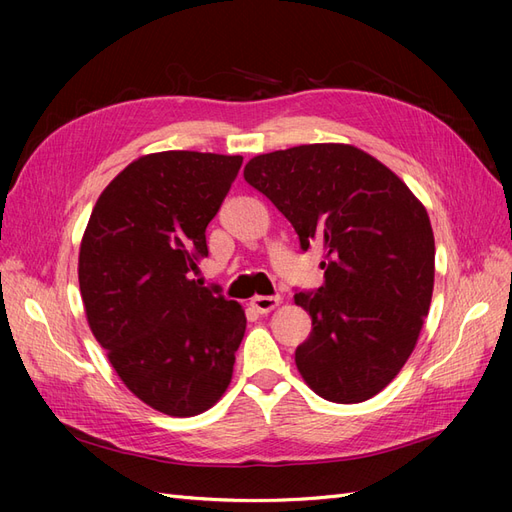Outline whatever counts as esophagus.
Instances as JSON below:
<instances>
[{
    "label": "esophagus",
    "mask_w": 512,
    "mask_h": 512,
    "mask_svg": "<svg viewBox=\"0 0 512 512\" xmlns=\"http://www.w3.org/2000/svg\"><path fill=\"white\" fill-rule=\"evenodd\" d=\"M280 303H282L280 297H254L252 299V307L258 314H269L271 309H275Z\"/></svg>",
    "instance_id": "obj_1"
}]
</instances>
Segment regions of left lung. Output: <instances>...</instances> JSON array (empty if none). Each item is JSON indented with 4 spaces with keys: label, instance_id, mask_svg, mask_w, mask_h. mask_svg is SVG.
Returning a JSON list of instances; mask_svg holds the SVG:
<instances>
[{
    "label": "left lung",
    "instance_id": "left-lung-1",
    "mask_svg": "<svg viewBox=\"0 0 512 512\" xmlns=\"http://www.w3.org/2000/svg\"><path fill=\"white\" fill-rule=\"evenodd\" d=\"M245 181L282 211L301 250H324L318 290L294 294L312 333L303 380L335 404L380 393L412 354L433 292V230L393 170L352 145L318 143L247 162Z\"/></svg>",
    "mask_w": 512,
    "mask_h": 512
}]
</instances>
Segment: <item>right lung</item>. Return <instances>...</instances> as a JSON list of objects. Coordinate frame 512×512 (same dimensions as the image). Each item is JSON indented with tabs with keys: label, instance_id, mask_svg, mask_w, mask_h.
<instances>
[{
	"label": "right lung",
	"instance_id": "add662e5",
	"mask_svg": "<svg viewBox=\"0 0 512 512\" xmlns=\"http://www.w3.org/2000/svg\"><path fill=\"white\" fill-rule=\"evenodd\" d=\"M241 156L162 151L106 185L81 243L87 322L128 389L168 416H196L228 389L245 314L196 280L205 230Z\"/></svg>",
	"mask_w": 512,
	"mask_h": 512
}]
</instances>
